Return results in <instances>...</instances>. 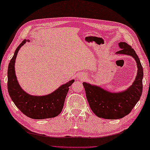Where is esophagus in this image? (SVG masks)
Wrapping results in <instances>:
<instances>
[{"label":"esophagus","instance_id":"obj_1","mask_svg":"<svg viewBox=\"0 0 150 150\" xmlns=\"http://www.w3.org/2000/svg\"><path fill=\"white\" fill-rule=\"evenodd\" d=\"M81 76L80 78H83V77H84V76Z\"/></svg>","mask_w":150,"mask_h":150}]
</instances>
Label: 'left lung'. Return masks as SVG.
I'll return each mask as SVG.
<instances>
[{
    "mask_svg": "<svg viewBox=\"0 0 150 150\" xmlns=\"http://www.w3.org/2000/svg\"><path fill=\"white\" fill-rule=\"evenodd\" d=\"M118 46L120 50L116 52V54L130 56L137 64V75L130 86L123 91L112 92L96 85L82 83L92 111L96 116L104 119L116 120L127 116L140 99L142 93L144 71L138 56L124 42H120Z\"/></svg>",
    "mask_w": 150,
    "mask_h": 150,
    "instance_id": "obj_1",
    "label": "left lung"
}]
</instances>
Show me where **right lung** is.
<instances>
[{"instance_id":"add662e5","label":"right lung","mask_w":150,"mask_h":150,"mask_svg":"<svg viewBox=\"0 0 150 150\" xmlns=\"http://www.w3.org/2000/svg\"><path fill=\"white\" fill-rule=\"evenodd\" d=\"M29 40H24L14 52L8 68V91L13 102L21 111L30 118L47 119L58 116L62 112L65 98L74 80L61 85L50 94L43 96H33L26 92L21 88L17 80L15 68L16 58L22 46Z\"/></svg>"}]
</instances>
